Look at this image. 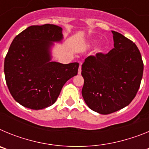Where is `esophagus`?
Segmentation results:
<instances>
[{
	"label": "esophagus",
	"instance_id": "34e87169",
	"mask_svg": "<svg viewBox=\"0 0 149 149\" xmlns=\"http://www.w3.org/2000/svg\"><path fill=\"white\" fill-rule=\"evenodd\" d=\"M81 74V64L80 65V66H79V68H78V74Z\"/></svg>",
	"mask_w": 149,
	"mask_h": 149
}]
</instances>
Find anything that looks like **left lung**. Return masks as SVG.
I'll use <instances>...</instances> for the list:
<instances>
[{
	"label": "left lung",
	"instance_id": "1",
	"mask_svg": "<svg viewBox=\"0 0 149 149\" xmlns=\"http://www.w3.org/2000/svg\"><path fill=\"white\" fill-rule=\"evenodd\" d=\"M114 48L85 59L82 95L91 110L110 114L131 103L138 92L143 62L137 46L122 34L112 30Z\"/></svg>",
	"mask_w": 149,
	"mask_h": 149
}]
</instances>
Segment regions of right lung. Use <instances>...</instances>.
Segmentation results:
<instances>
[{
	"instance_id": "obj_1",
	"label": "right lung",
	"mask_w": 149,
	"mask_h": 149,
	"mask_svg": "<svg viewBox=\"0 0 149 149\" xmlns=\"http://www.w3.org/2000/svg\"><path fill=\"white\" fill-rule=\"evenodd\" d=\"M59 26L33 25L17 35L4 60V74L13 98L41 110L55 103L67 81L77 75L79 63L51 62V47L63 39Z\"/></svg>"
}]
</instances>
